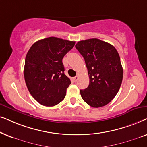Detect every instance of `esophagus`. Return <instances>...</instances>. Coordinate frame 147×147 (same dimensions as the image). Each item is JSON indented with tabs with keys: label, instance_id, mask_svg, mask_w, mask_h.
<instances>
[{
	"label": "esophagus",
	"instance_id": "obj_1",
	"mask_svg": "<svg viewBox=\"0 0 147 147\" xmlns=\"http://www.w3.org/2000/svg\"><path fill=\"white\" fill-rule=\"evenodd\" d=\"M78 79H79V76H76V77H73V81L75 82H77Z\"/></svg>",
	"mask_w": 147,
	"mask_h": 147
}]
</instances>
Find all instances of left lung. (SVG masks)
<instances>
[{"instance_id": "1", "label": "left lung", "mask_w": 147, "mask_h": 147, "mask_svg": "<svg viewBox=\"0 0 147 147\" xmlns=\"http://www.w3.org/2000/svg\"><path fill=\"white\" fill-rule=\"evenodd\" d=\"M76 48L85 61L89 85L80 90L90 106L100 107L109 103L120 89L123 78L120 58L112 45L93 38L78 42Z\"/></svg>"}]
</instances>
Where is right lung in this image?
I'll return each mask as SVG.
<instances>
[{"label":"right lung","mask_w":147,"mask_h":147,"mask_svg":"<svg viewBox=\"0 0 147 147\" xmlns=\"http://www.w3.org/2000/svg\"><path fill=\"white\" fill-rule=\"evenodd\" d=\"M75 42L50 37L31 46L25 60L24 77L29 93L41 105L54 106L65 97L71 83L62 58Z\"/></svg>","instance_id":"add662e5"}]
</instances>
